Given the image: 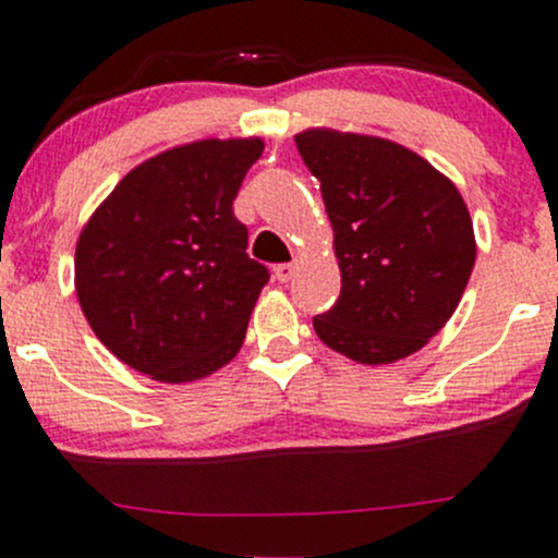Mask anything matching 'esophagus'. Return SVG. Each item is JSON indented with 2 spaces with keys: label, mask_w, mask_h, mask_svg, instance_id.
Masks as SVG:
<instances>
[{
  "label": "esophagus",
  "mask_w": 558,
  "mask_h": 558,
  "mask_svg": "<svg viewBox=\"0 0 558 558\" xmlns=\"http://www.w3.org/2000/svg\"><path fill=\"white\" fill-rule=\"evenodd\" d=\"M296 269H299L296 262H286V265L275 267V278H278V283H289L293 275H296Z\"/></svg>",
  "instance_id": "34e87169"
}]
</instances>
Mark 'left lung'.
<instances>
[{
    "mask_svg": "<svg viewBox=\"0 0 558 558\" xmlns=\"http://www.w3.org/2000/svg\"><path fill=\"white\" fill-rule=\"evenodd\" d=\"M299 156L333 225L341 293L312 317L323 344L365 365L418 352L461 302L474 228L461 193L418 153L381 137L307 130Z\"/></svg>",
    "mask_w": 558,
    "mask_h": 558,
    "instance_id": "left-lung-1",
    "label": "left lung"
}]
</instances>
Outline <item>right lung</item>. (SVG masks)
Masks as SVG:
<instances>
[{
    "mask_svg": "<svg viewBox=\"0 0 558 558\" xmlns=\"http://www.w3.org/2000/svg\"><path fill=\"white\" fill-rule=\"evenodd\" d=\"M265 150L251 140H198L132 169L84 225L76 296L121 363L167 384L228 365L269 269L246 254L232 214Z\"/></svg>",
    "mask_w": 558,
    "mask_h": 558,
    "instance_id": "add662e5",
    "label": "right lung"
}]
</instances>
